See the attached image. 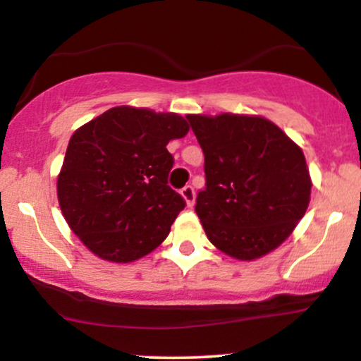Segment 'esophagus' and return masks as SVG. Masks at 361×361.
Here are the masks:
<instances>
[{
	"instance_id": "1",
	"label": "esophagus",
	"mask_w": 361,
	"mask_h": 361,
	"mask_svg": "<svg viewBox=\"0 0 361 361\" xmlns=\"http://www.w3.org/2000/svg\"><path fill=\"white\" fill-rule=\"evenodd\" d=\"M181 197H183V200L186 202V205L192 207L195 204V190L193 186L186 185L183 190H181Z\"/></svg>"
}]
</instances>
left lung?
<instances>
[{
	"label": "left lung",
	"mask_w": 361,
	"mask_h": 361,
	"mask_svg": "<svg viewBox=\"0 0 361 361\" xmlns=\"http://www.w3.org/2000/svg\"><path fill=\"white\" fill-rule=\"evenodd\" d=\"M205 154L195 212L224 255L252 261L280 246L307 210L310 180L299 144L259 115H186Z\"/></svg>",
	"instance_id": "left-lung-1"
}]
</instances>
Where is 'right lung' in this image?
Segmentation results:
<instances>
[{
    "mask_svg": "<svg viewBox=\"0 0 361 361\" xmlns=\"http://www.w3.org/2000/svg\"><path fill=\"white\" fill-rule=\"evenodd\" d=\"M173 111L114 106L74 130L57 175L66 222L88 250L132 263L166 239L185 200L168 186L169 140L188 134Z\"/></svg>",
    "mask_w": 361,
    "mask_h": 361,
    "instance_id": "1",
    "label": "right lung"
}]
</instances>
